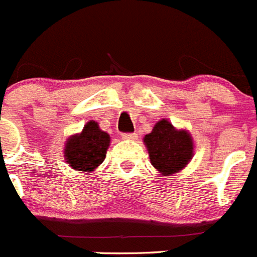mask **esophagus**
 <instances>
[{"label":"esophagus","mask_w":257,"mask_h":257,"mask_svg":"<svg viewBox=\"0 0 257 257\" xmlns=\"http://www.w3.org/2000/svg\"><path fill=\"white\" fill-rule=\"evenodd\" d=\"M122 139H123V140L135 141L138 140V135H136V134H124V135H122Z\"/></svg>","instance_id":"obj_1"}]
</instances>
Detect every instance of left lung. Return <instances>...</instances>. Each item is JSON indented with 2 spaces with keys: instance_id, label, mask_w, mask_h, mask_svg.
I'll list each match as a JSON object with an SVG mask.
<instances>
[{
  "instance_id": "obj_1",
  "label": "left lung",
  "mask_w": 257,
  "mask_h": 257,
  "mask_svg": "<svg viewBox=\"0 0 257 257\" xmlns=\"http://www.w3.org/2000/svg\"><path fill=\"white\" fill-rule=\"evenodd\" d=\"M144 144L151 165L164 177L182 172L194 155V140L189 131L177 128L167 118L156 122L153 131L144 136Z\"/></svg>"
}]
</instances>
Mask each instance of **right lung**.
<instances>
[{
	"label": "right lung",
	"instance_id": "1",
	"mask_svg": "<svg viewBox=\"0 0 257 257\" xmlns=\"http://www.w3.org/2000/svg\"><path fill=\"white\" fill-rule=\"evenodd\" d=\"M111 138L90 119L79 134L69 136L64 145V159L72 169L85 174L93 173L103 163Z\"/></svg>",
	"mask_w": 257,
	"mask_h": 257
}]
</instances>
